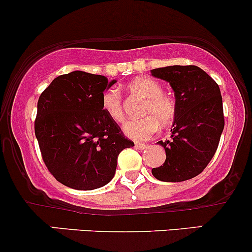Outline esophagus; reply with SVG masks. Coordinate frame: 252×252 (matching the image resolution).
Returning <instances> with one entry per match:
<instances>
[{"label": "esophagus", "instance_id": "34e87169", "mask_svg": "<svg viewBox=\"0 0 252 252\" xmlns=\"http://www.w3.org/2000/svg\"><path fill=\"white\" fill-rule=\"evenodd\" d=\"M135 147H136L137 150H145V148L147 147V145H144V144H135Z\"/></svg>", "mask_w": 252, "mask_h": 252}]
</instances>
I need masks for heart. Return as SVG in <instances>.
Instances as JSON below:
<instances>
[{
	"label": "heart",
	"instance_id": "b5f03b06",
	"mask_svg": "<svg viewBox=\"0 0 252 252\" xmlns=\"http://www.w3.org/2000/svg\"><path fill=\"white\" fill-rule=\"evenodd\" d=\"M128 88L147 97L142 113L145 117L130 119L123 126V131L135 141H146L151 139L161 126L171 123L176 113L175 101L163 94V88L157 81L148 77H139L129 83ZM101 107L112 121L123 122V100L121 92L116 88H108L102 93Z\"/></svg>",
	"mask_w": 252,
	"mask_h": 252
}]
</instances>
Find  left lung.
<instances>
[{
	"label": "left lung",
	"instance_id": "1",
	"mask_svg": "<svg viewBox=\"0 0 252 252\" xmlns=\"http://www.w3.org/2000/svg\"><path fill=\"white\" fill-rule=\"evenodd\" d=\"M151 73L169 82L176 105L171 139L158 141L165 150V161L152 169L153 176L165 182L193 179L213 159L223 131L221 92L216 82L194 65L166 66Z\"/></svg>",
	"mask_w": 252,
	"mask_h": 252
}]
</instances>
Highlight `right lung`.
<instances>
[{
    "label": "right lung",
    "mask_w": 252,
    "mask_h": 252,
    "mask_svg": "<svg viewBox=\"0 0 252 252\" xmlns=\"http://www.w3.org/2000/svg\"><path fill=\"white\" fill-rule=\"evenodd\" d=\"M116 83L83 71L62 75L37 102L35 134L50 174L73 189L105 186L115 176L117 158L134 142L104 112L101 96Z\"/></svg>",
    "instance_id": "1"
}]
</instances>
